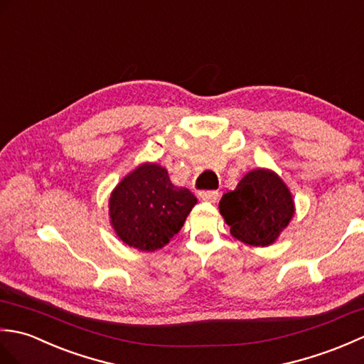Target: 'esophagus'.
Instances as JSON below:
<instances>
[{"label": "esophagus", "mask_w": 364, "mask_h": 364, "mask_svg": "<svg viewBox=\"0 0 364 364\" xmlns=\"http://www.w3.org/2000/svg\"><path fill=\"white\" fill-rule=\"evenodd\" d=\"M218 198H220V193L212 190V191H199V199L205 200V203H216Z\"/></svg>", "instance_id": "obj_1"}]
</instances>
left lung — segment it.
<instances>
[{"mask_svg":"<svg viewBox=\"0 0 364 364\" xmlns=\"http://www.w3.org/2000/svg\"><path fill=\"white\" fill-rule=\"evenodd\" d=\"M220 212L237 240L250 246H268L293 218L294 204L277 174L254 169L221 198Z\"/></svg>","mask_w":364,"mask_h":364,"instance_id":"8db88e82","label":"left lung"}]
</instances>
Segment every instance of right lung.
Listing matches in <instances>:
<instances>
[{
  "instance_id": "obj_1",
  "label": "right lung",
  "mask_w": 364,
  "mask_h": 364,
  "mask_svg": "<svg viewBox=\"0 0 364 364\" xmlns=\"http://www.w3.org/2000/svg\"><path fill=\"white\" fill-rule=\"evenodd\" d=\"M196 203L190 190L174 187L165 168L146 164L112 193L110 221L126 245L151 252L169 243Z\"/></svg>"
}]
</instances>
